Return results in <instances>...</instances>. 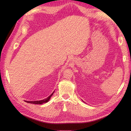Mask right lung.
<instances>
[{"label": "right lung", "mask_w": 131, "mask_h": 131, "mask_svg": "<svg viewBox=\"0 0 131 131\" xmlns=\"http://www.w3.org/2000/svg\"><path fill=\"white\" fill-rule=\"evenodd\" d=\"M54 92L51 94L50 96H49L48 97L44 99V100H41V101H25L27 103H31V104H43V103H47V102H48L50 98L51 97V96H52Z\"/></svg>", "instance_id": "1"}]
</instances>
